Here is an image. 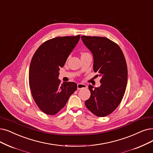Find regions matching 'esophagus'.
Masks as SVG:
<instances>
[{
  "label": "esophagus",
  "instance_id": "esophagus-1",
  "mask_svg": "<svg viewBox=\"0 0 153 153\" xmlns=\"http://www.w3.org/2000/svg\"><path fill=\"white\" fill-rule=\"evenodd\" d=\"M87 85H85L83 83H78L77 84V89L78 90H80V89H82V88H87Z\"/></svg>",
  "mask_w": 153,
  "mask_h": 153
}]
</instances>
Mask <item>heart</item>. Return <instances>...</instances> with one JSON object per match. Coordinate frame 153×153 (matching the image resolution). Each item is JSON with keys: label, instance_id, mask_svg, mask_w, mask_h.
I'll use <instances>...</instances> for the list:
<instances>
[{"label": "heart", "instance_id": "obj_1", "mask_svg": "<svg viewBox=\"0 0 153 153\" xmlns=\"http://www.w3.org/2000/svg\"><path fill=\"white\" fill-rule=\"evenodd\" d=\"M83 54H84V53H83Z\"/></svg>", "mask_w": 153, "mask_h": 153}]
</instances>
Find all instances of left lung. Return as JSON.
Here are the masks:
<instances>
[{"mask_svg": "<svg viewBox=\"0 0 153 153\" xmlns=\"http://www.w3.org/2000/svg\"><path fill=\"white\" fill-rule=\"evenodd\" d=\"M82 39L93 54L94 71L101 76L99 87L89 85L91 95L85 104L98 117H105L119 106L125 94L127 82L126 59L120 47L108 38L82 36Z\"/></svg>", "mask_w": 153, "mask_h": 153, "instance_id": "1", "label": "left lung"}]
</instances>
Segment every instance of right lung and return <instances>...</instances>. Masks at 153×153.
I'll return each instance as SVG.
<instances>
[{
    "mask_svg": "<svg viewBox=\"0 0 153 153\" xmlns=\"http://www.w3.org/2000/svg\"><path fill=\"white\" fill-rule=\"evenodd\" d=\"M80 35L64 36L48 40L36 50L30 62L29 86L33 99L41 111L55 115L75 92L74 82L60 84L59 70L80 40Z\"/></svg>",
    "mask_w": 153,
    "mask_h": 153,
    "instance_id": "add662e5",
    "label": "right lung"
}]
</instances>
